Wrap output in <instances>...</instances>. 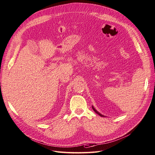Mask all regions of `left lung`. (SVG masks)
<instances>
[{"instance_id":"left-lung-1","label":"left lung","mask_w":155,"mask_h":155,"mask_svg":"<svg viewBox=\"0 0 155 155\" xmlns=\"http://www.w3.org/2000/svg\"><path fill=\"white\" fill-rule=\"evenodd\" d=\"M92 108H93V109L94 110V111L96 113V114H98V115L99 116H100L101 117H105V116H104V115H102V114H100L99 112H98V111H97L96 109H95V108L93 107V106H92Z\"/></svg>"}]
</instances>
